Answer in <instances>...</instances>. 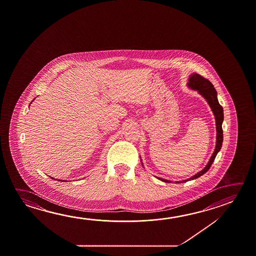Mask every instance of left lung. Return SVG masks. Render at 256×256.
Wrapping results in <instances>:
<instances>
[{"label": "left lung", "instance_id": "obj_1", "mask_svg": "<svg viewBox=\"0 0 256 256\" xmlns=\"http://www.w3.org/2000/svg\"><path fill=\"white\" fill-rule=\"evenodd\" d=\"M188 86L192 88L194 90H197L200 94L204 97L206 101L208 102L210 107L212 108V110L214 112V116H215V120H216V130H217V142H216V147L214 152L212 155L210 159L209 162L206 165V168H204L202 170L198 172L194 176H191L188 180H186L183 181H178L176 183H182V182H186V181L193 180H196L197 178L204 175V173L209 170L212 164L215 160L216 155L218 154V151L222 148V142H223V130H222V122L224 118V114H223V108L222 105L218 104V98H217V92L214 88V84L210 82L209 80H206L204 76H202L199 74L194 73L192 76H190L189 78ZM164 182L166 183H170V181L166 180L164 178H159Z\"/></svg>", "mask_w": 256, "mask_h": 256}]
</instances>
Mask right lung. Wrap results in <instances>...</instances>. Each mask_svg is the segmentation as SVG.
Segmentation results:
<instances>
[{"mask_svg":"<svg viewBox=\"0 0 256 256\" xmlns=\"http://www.w3.org/2000/svg\"><path fill=\"white\" fill-rule=\"evenodd\" d=\"M59 181H62V180H59ZM64 182H65V181H64Z\"/></svg>","mask_w":256,"mask_h":256,"instance_id":"obj_1","label":"right lung"}]
</instances>
